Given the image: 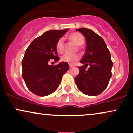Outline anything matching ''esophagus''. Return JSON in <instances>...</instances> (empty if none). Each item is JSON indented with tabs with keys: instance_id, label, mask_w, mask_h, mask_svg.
<instances>
[{
	"instance_id": "esophagus-1",
	"label": "esophagus",
	"mask_w": 133,
	"mask_h": 133,
	"mask_svg": "<svg viewBox=\"0 0 133 133\" xmlns=\"http://www.w3.org/2000/svg\"><path fill=\"white\" fill-rule=\"evenodd\" d=\"M73 67V65H71V64H69V68H72Z\"/></svg>"
}]
</instances>
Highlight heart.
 <instances>
[{"mask_svg":"<svg viewBox=\"0 0 133 133\" xmlns=\"http://www.w3.org/2000/svg\"><path fill=\"white\" fill-rule=\"evenodd\" d=\"M70 38L72 41H74L77 45H81L83 44L84 42V38L81 34L78 32H74L70 35ZM56 51L57 52L62 53L64 51V38L61 37L57 41L56 45ZM80 56L78 54H65L62 56L61 60L62 61L68 62L69 64H75L77 61L79 60Z\"/></svg>","mask_w":133,"mask_h":133,"instance_id":"b5f03b06","label":"heart"}]
</instances>
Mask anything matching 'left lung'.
Segmentation results:
<instances>
[{
	"instance_id": "left-lung-1",
	"label": "left lung",
	"mask_w": 133,
	"mask_h": 133,
	"mask_svg": "<svg viewBox=\"0 0 133 133\" xmlns=\"http://www.w3.org/2000/svg\"><path fill=\"white\" fill-rule=\"evenodd\" d=\"M85 36L86 52L80 62L79 74L75 77V82L79 90L86 95L95 96L104 91L112 76V63L110 52L104 41L92 30L86 28L77 29ZM90 67L88 70L85 68Z\"/></svg>"
}]
</instances>
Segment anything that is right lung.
I'll return each instance as SVG.
<instances>
[{
  "label": "right lung",
  "instance_id": "1",
  "mask_svg": "<svg viewBox=\"0 0 133 133\" xmlns=\"http://www.w3.org/2000/svg\"><path fill=\"white\" fill-rule=\"evenodd\" d=\"M68 31V29L49 30L35 39L27 48L22 61V77L29 90L36 95L45 96L54 92L69 69L65 62L48 64L51 59L55 62L60 59L56 45Z\"/></svg>",
  "mask_w": 133,
  "mask_h": 133
}]
</instances>
